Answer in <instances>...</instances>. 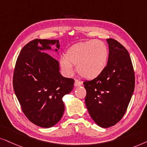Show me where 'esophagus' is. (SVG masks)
Returning a JSON list of instances; mask_svg holds the SVG:
<instances>
[{
  "mask_svg": "<svg viewBox=\"0 0 147 147\" xmlns=\"http://www.w3.org/2000/svg\"><path fill=\"white\" fill-rule=\"evenodd\" d=\"M82 85V82L79 81V80H75V87H79Z\"/></svg>",
  "mask_w": 147,
  "mask_h": 147,
  "instance_id": "34e87169",
  "label": "esophagus"
}]
</instances>
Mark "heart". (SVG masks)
I'll return each instance as SVG.
<instances>
[{"label": "heart", "instance_id": "heart-1", "mask_svg": "<svg viewBox=\"0 0 147 147\" xmlns=\"http://www.w3.org/2000/svg\"><path fill=\"white\" fill-rule=\"evenodd\" d=\"M108 49L102 41L92 40L79 43L66 51L60 59V65L68 75L73 74L72 65H77L82 77L92 79L100 75L107 66Z\"/></svg>", "mask_w": 147, "mask_h": 147}]
</instances>
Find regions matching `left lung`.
<instances>
[{"instance_id": "8db88e82", "label": "left lung", "mask_w": 147, "mask_h": 147, "mask_svg": "<svg viewBox=\"0 0 147 147\" xmlns=\"http://www.w3.org/2000/svg\"><path fill=\"white\" fill-rule=\"evenodd\" d=\"M109 57L103 72L83 83L87 91L85 104L98 126L109 128L126 113L134 90L135 76L128 50L118 41L107 39Z\"/></svg>"}]
</instances>
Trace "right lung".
I'll return each instance as SVG.
<instances>
[{
    "label": "right lung",
    "instance_id": "right-lung-1",
    "mask_svg": "<svg viewBox=\"0 0 147 147\" xmlns=\"http://www.w3.org/2000/svg\"><path fill=\"white\" fill-rule=\"evenodd\" d=\"M54 44L58 52V40L29 42L21 50L13 73V89L23 112L42 128H50L60 120L64 111L62 97L71 92L75 83L61 75L58 60L40 52L51 50L50 45Z\"/></svg>",
    "mask_w": 147,
    "mask_h": 147
}]
</instances>
